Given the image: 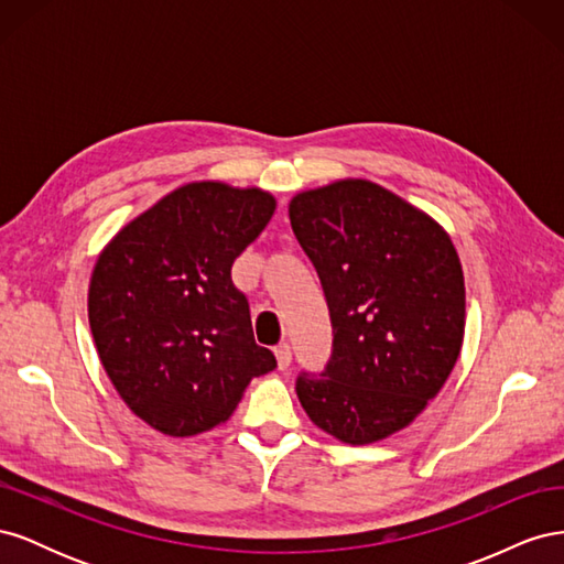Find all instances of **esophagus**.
<instances>
[{"label":"esophagus","instance_id":"34e87169","mask_svg":"<svg viewBox=\"0 0 564 564\" xmlns=\"http://www.w3.org/2000/svg\"><path fill=\"white\" fill-rule=\"evenodd\" d=\"M275 357L280 369H289V365H292V348H289V344L275 346Z\"/></svg>","mask_w":564,"mask_h":564}]
</instances>
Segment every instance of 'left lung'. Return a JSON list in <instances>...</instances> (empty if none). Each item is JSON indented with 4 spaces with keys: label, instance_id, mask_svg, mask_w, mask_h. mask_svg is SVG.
<instances>
[{
    "label": "left lung",
    "instance_id": "8db88e82",
    "mask_svg": "<svg viewBox=\"0 0 564 564\" xmlns=\"http://www.w3.org/2000/svg\"><path fill=\"white\" fill-rule=\"evenodd\" d=\"M332 319V357L301 371L315 425L369 445L412 423L445 386L464 344L466 286L449 235L369 181H338L289 204Z\"/></svg>",
    "mask_w": 564,
    "mask_h": 564
}]
</instances>
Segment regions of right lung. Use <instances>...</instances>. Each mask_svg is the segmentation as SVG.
<instances>
[{
    "mask_svg": "<svg viewBox=\"0 0 564 564\" xmlns=\"http://www.w3.org/2000/svg\"><path fill=\"white\" fill-rule=\"evenodd\" d=\"M275 212L259 187L187 183L115 235L89 286V324L119 398L187 437L224 423L253 377L278 367L253 340L232 263Z\"/></svg>",
    "mask_w": 564,
    "mask_h": 564,
    "instance_id": "obj_1",
    "label": "right lung"
}]
</instances>
